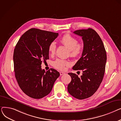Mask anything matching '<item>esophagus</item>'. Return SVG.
<instances>
[{
    "instance_id": "esophagus-1",
    "label": "esophagus",
    "mask_w": 121,
    "mask_h": 121,
    "mask_svg": "<svg viewBox=\"0 0 121 121\" xmlns=\"http://www.w3.org/2000/svg\"><path fill=\"white\" fill-rule=\"evenodd\" d=\"M60 75H63V74H65V73H63V72H60Z\"/></svg>"
}]
</instances>
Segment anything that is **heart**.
I'll return each instance as SVG.
<instances>
[{
    "label": "heart",
    "instance_id": "1",
    "mask_svg": "<svg viewBox=\"0 0 121 121\" xmlns=\"http://www.w3.org/2000/svg\"><path fill=\"white\" fill-rule=\"evenodd\" d=\"M61 42L69 50L72 55H77L82 52L83 48L82 44L78 43L77 40L69 34H66L63 36L61 38ZM56 48V45L54 42L49 44L48 51L50 54H53L55 52ZM71 64V63L69 62L61 59H57L53 63V65L55 68L61 71L64 70L66 67L70 66Z\"/></svg>",
    "mask_w": 121,
    "mask_h": 121
}]
</instances>
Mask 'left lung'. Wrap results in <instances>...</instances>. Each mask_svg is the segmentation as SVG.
I'll use <instances>...</instances> for the list:
<instances>
[{
  "label": "left lung",
  "instance_id": "left-lung-1",
  "mask_svg": "<svg viewBox=\"0 0 121 121\" xmlns=\"http://www.w3.org/2000/svg\"><path fill=\"white\" fill-rule=\"evenodd\" d=\"M73 33L82 38L83 49L81 58L73 69L82 70L83 73L80 78L75 73H68L72 80L68 86V91L74 98L83 99L92 96L103 81L106 53L101 38L93 29L78 30Z\"/></svg>",
  "mask_w": 121,
  "mask_h": 121
}]
</instances>
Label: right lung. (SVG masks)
I'll return each instance as SVG.
<instances>
[{
    "label": "right lung",
    "mask_w": 121,
    "mask_h": 121,
    "mask_svg": "<svg viewBox=\"0 0 121 121\" xmlns=\"http://www.w3.org/2000/svg\"><path fill=\"white\" fill-rule=\"evenodd\" d=\"M58 33L31 28L25 32L15 48L13 60L15 77L22 91L28 96L40 99L52 91L60 73L41 68L42 60L49 59L48 47Z\"/></svg>",
    "instance_id": "1"
}]
</instances>
